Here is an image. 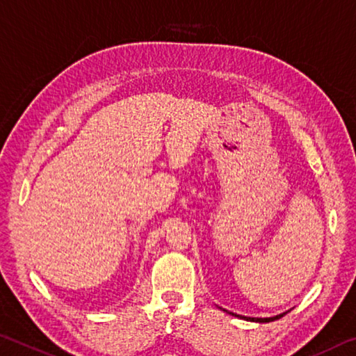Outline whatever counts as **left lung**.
<instances>
[{"label": "left lung", "instance_id": "obj_1", "mask_svg": "<svg viewBox=\"0 0 356 356\" xmlns=\"http://www.w3.org/2000/svg\"><path fill=\"white\" fill-rule=\"evenodd\" d=\"M222 309V307H220ZM222 310H225V312L227 314H229V315H233V317H238V318H242V320H247V321H257V323H269V321H274V320H279V318H282L284 317V315H286L290 312V310H286V312H282V314H279V315H274V317H266V318H259V317H245V315H239V314H233V312H228L227 309H222Z\"/></svg>", "mask_w": 356, "mask_h": 356}]
</instances>
